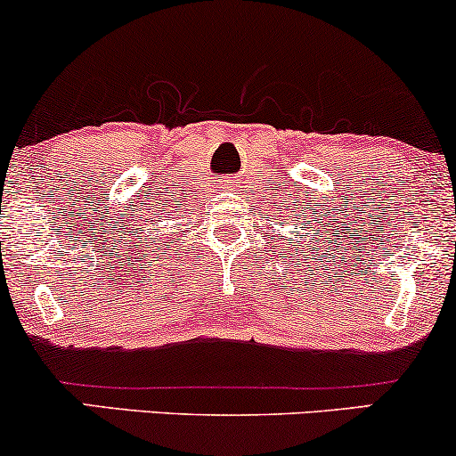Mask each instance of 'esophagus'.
<instances>
[{
    "label": "esophagus",
    "mask_w": 456,
    "mask_h": 456,
    "mask_svg": "<svg viewBox=\"0 0 456 456\" xmlns=\"http://www.w3.org/2000/svg\"><path fill=\"white\" fill-rule=\"evenodd\" d=\"M235 186H238V182H235V177H224V180L221 182L223 191H233Z\"/></svg>",
    "instance_id": "1"
}]
</instances>
